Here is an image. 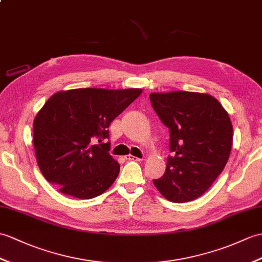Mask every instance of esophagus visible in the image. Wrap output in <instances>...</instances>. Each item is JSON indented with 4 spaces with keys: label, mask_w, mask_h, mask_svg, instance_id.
<instances>
[{
    "label": "esophagus",
    "mask_w": 262,
    "mask_h": 262,
    "mask_svg": "<svg viewBox=\"0 0 262 262\" xmlns=\"http://www.w3.org/2000/svg\"><path fill=\"white\" fill-rule=\"evenodd\" d=\"M125 159L128 161H142V159H139V157H136V156H133V155H127Z\"/></svg>",
    "instance_id": "obj_1"
}]
</instances>
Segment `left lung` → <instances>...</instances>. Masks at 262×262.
Masks as SVG:
<instances>
[{
	"label": "left lung",
	"instance_id": "left-lung-1",
	"mask_svg": "<svg viewBox=\"0 0 262 262\" xmlns=\"http://www.w3.org/2000/svg\"><path fill=\"white\" fill-rule=\"evenodd\" d=\"M157 116L169 130L166 171L153 183L174 203L195 200L223 171L232 146L233 128L214 97L190 91L149 95Z\"/></svg>",
	"mask_w": 262,
	"mask_h": 262
}]
</instances>
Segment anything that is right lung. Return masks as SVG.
Wrapping results in <instances>:
<instances>
[{"mask_svg": "<svg viewBox=\"0 0 262 262\" xmlns=\"http://www.w3.org/2000/svg\"><path fill=\"white\" fill-rule=\"evenodd\" d=\"M142 89H72L51 96L33 123L36 162L45 179L77 199L100 195L119 174L108 127Z\"/></svg>", "mask_w": 262, "mask_h": 262, "instance_id": "right-lung-1", "label": "right lung"}]
</instances>
